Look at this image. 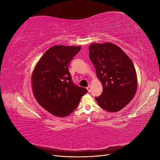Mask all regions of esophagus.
<instances>
[{"label": "esophagus", "instance_id": "esophagus-1", "mask_svg": "<svg viewBox=\"0 0 160 160\" xmlns=\"http://www.w3.org/2000/svg\"><path fill=\"white\" fill-rule=\"evenodd\" d=\"M87 89H88V92H91V86L89 85L88 88H87Z\"/></svg>", "mask_w": 160, "mask_h": 160}]
</instances>
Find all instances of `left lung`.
<instances>
[{
    "instance_id": "obj_1",
    "label": "left lung",
    "mask_w": 160,
    "mask_h": 160,
    "mask_svg": "<svg viewBox=\"0 0 160 160\" xmlns=\"http://www.w3.org/2000/svg\"><path fill=\"white\" fill-rule=\"evenodd\" d=\"M89 48V58L103 86L102 93L96 101L103 109L117 112L136 93L138 78L133 62L113 43H93Z\"/></svg>"
}]
</instances>
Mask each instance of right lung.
I'll return each instance as SVG.
<instances>
[{"instance_id": "1", "label": "right lung", "mask_w": 160, "mask_h": 160, "mask_svg": "<svg viewBox=\"0 0 160 160\" xmlns=\"http://www.w3.org/2000/svg\"><path fill=\"white\" fill-rule=\"evenodd\" d=\"M81 46L55 45L37 62L32 72V93L42 108L57 117L69 115L78 106L85 88L71 80L69 65Z\"/></svg>"}]
</instances>
